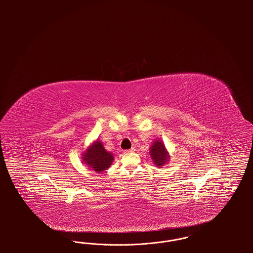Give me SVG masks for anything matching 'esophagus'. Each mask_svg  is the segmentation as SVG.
Here are the masks:
<instances>
[{"instance_id":"1","label":"esophagus","mask_w":253,"mask_h":253,"mask_svg":"<svg viewBox=\"0 0 253 253\" xmlns=\"http://www.w3.org/2000/svg\"><path fill=\"white\" fill-rule=\"evenodd\" d=\"M132 152H134V148H131L129 150H125L124 151V153H132Z\"/></svg>"}]
</instances>
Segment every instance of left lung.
<instances>
[{
	"mask_svg": "<svg viewBox=\"0 0 253 253\" xmlns=\"http://www.w3.org/2000/svg\"><path fill=\"white\" fill-rule=\"evenodd\" d=\"M151 156L154 163L157 167L161 168L162 165H164L168 160V153L166 151L165 145L162 143V141L157 140L154 142V144L151 147Z\"/></svg>",
	"mask_w": 253,
	"mask_h": 253,
	"instance_id": "left-lung-1",
	"label": "left lung"
}]
</instances>
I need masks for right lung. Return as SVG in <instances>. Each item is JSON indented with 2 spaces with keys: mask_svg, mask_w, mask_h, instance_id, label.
<instances>
[{
  "mask_svg": "<svg viewBox=\"0 0 253 253\" xmlns=\"http://www.w3.org/2000/svg\"><path fill=\"white\" fill-rule=\"evenodd\" d=\"M83 157L86 165L96 172L108 169L114 160L113 155L108 153L98 140L87 149Z\"/></svg>",
  "mask_w": 253,
  "mask_h": 253,
  "instance_id": "right-lung-1",
  "label": "right lung"
}]
</instances>
